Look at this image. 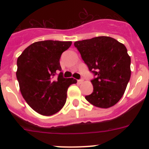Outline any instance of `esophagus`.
Segmentation results:
<instances>
[{
    "label": "esophagus",
    "instance_id": "1",
    "mask_svg": "<svg viewBox=\"0 0 149 149\" xmlns=\"http://www.w3.org/2000/svg\"><path fill=\"white\" fill-rule=\"evenodd\" d=\"M83 81H84V79L81 78V79H80V80H78V81H77V82H78L79 84H81V83H83Z\"/></svg>",
    "mask_w": 149,
    "mask_h": 149
}]
</instances>
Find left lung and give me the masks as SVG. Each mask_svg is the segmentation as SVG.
I'll list each match as a JSON object with an SVG mask.
<instances>
[{"instance_id":"1","label":"left lung","mask_w":149,"mask_h":149,"mask_svg":"<svg viewBox=\"0 0 149 149\" xmlns=\"http://www.w3.org/2000/svg\"><path fill=\"white\" fill-rule=\"evenodd\" d=\"M74 45L94 74L91 80L93 92L85 98L101 108L115 105L123 95L131 77V57L125 46L109 36L77 41Z\"/></svg>"}]
</instances>
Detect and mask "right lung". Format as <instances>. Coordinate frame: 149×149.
Here are the masks:
<instances>
[{"label":"right lung","mask_w":149,"mask_h":149,"mask_svg":"<svg viewBox=\"0 0 149 149\" xmlns=\"http://www.w3.org/2000/svg\"><path fill=\"white\" fill-rule=\"evenodd\" d=\"M71 45L72 42H36L17 60L16 77L21 93L38 113L51 116L61 110L66 101L68 86L77 83L75 79L65 78L60 72V56Z\"/></svg>","instance_id":"obj_1"}]
</instances>
